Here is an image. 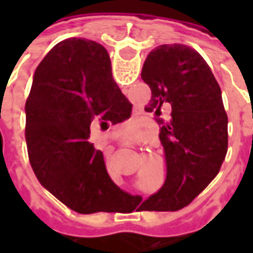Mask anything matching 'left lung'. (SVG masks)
Masks as SVG:
<instances>
[{"label":"left lung","mask_w":253,"mask_h":253,"mask_svg":"<svg viewBox=\"0 0 253 253\" xmlns=\"http://www.w3.org/2000/svg\"><path fill=\"white\" fill-rule=\"evenodd\" d=\"M141 77L152 90L145 111L159 118L165 105L172 110L165 123L159 119L167 177L142 206L149 211H173L194 201L219 172L228 152V115L210 67L186 44L156 47Z\"/></svg>","instance_id":"obj_1"}]
</instances>
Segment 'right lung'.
<instances>
[{
	"label": "right lung",
	"instance_id": "obj_1",
	"mask_svg": "<svg viewBox=\"0 0 253 253\" xmlns=\"http://www.w3.org/2000/svg\"><path fill=\"white\" fill-rule=\"evenodd\" d=\"M132 104L114 81L100 43L59 42L36 67L25 103V139L38 180L80 214L116 211L126 192L112 181L90 127L126 121Z\"/></svg>",
	"mask_w": 253,
	"mask_h": 253
}]
</instances>
